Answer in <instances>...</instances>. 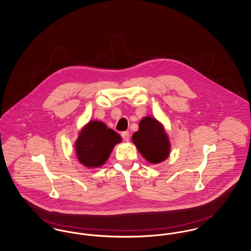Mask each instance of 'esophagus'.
<instances>
[{
    "instance_id": "obj_1",
    "label": "esophagus",
    "mask_w": 251,
    "mask_h": 251,
    "mask_svg": "<svg viewBox=\"0 0 251 251\" xmlns=\"http://www.w3.org/2000/svg\"><path fill=\"white\" fill-rule=\"evenodd\" d=\"M121 136H122V138H123V140L124 141H129V139H130V133H129V131H122L121 132Z\"/></svg>"
}]
</instances>
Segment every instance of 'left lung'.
I'll use <instances>...</instances> for the list:
<instances>
[{
  "label": "left lung",
  "mask_w": 251,
  "mask_h": 251,
  "mask_svg": "<svg viewBox=\"0 0 251 251\" xmlns=\"http://www.w3.org/2000/svg\"><path fill=\"white\" fill-rule=\"evenodd\" d=\"M131 140L137 151L151 164L157 165L167 160L171 145L164 125L155 118L147 116L140 120L139 129Z\"/></svg>",
  "instance_id": "obj_1"
}]
</instances>
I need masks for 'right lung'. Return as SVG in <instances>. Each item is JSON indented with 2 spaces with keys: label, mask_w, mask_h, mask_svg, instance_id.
I'll return each instance as SVG.
<instances>
[{
  "label": "right lung",
  "mask_w": 251,
  "mask_h": 251,
  "mask_svg": "<svg viewBox=\"0 0 251 251\" xmlns=\"http://www.w3.org/2000/svg\"><path fill=\"white\" fill-rule=\"evenodd\" d=\"M122 141L118 132L98 120L86 123L79 131L74 144L76 157L88 168H98L105 164L114 147Z\"/></svg>",
  "instance_id": "obj_1"
}]
</instances>
